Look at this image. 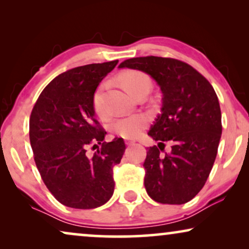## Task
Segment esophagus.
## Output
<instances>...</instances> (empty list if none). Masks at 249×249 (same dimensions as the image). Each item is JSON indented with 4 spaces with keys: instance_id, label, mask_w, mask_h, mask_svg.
Returning <instances> with one entry per match:
<instances>
[{
    "instance_id": "esophagus-1",
    "label": "esophagus",
    "mask_w": 249,
    "mask_h": 249,
    "mask_svg": "<svg viewBox=\"0 0 249 249\" xmlns=\"http://www.w3.org/2000/svg\"><path fill=\"white\" fill-rule=\"evenodd\" d=\"M125 144H127V145H131V144H134V142H135V141H131V139H125Z\"/></svg>"
}]
</instances>
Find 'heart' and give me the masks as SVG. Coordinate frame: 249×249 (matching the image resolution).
<instances>
[{"instance_id": "obj_1", "label": "heart", "mask_w": 249, "mask_h": 249, "mask_svg": "<svg viewBox=\"0 0 249 249\" xmlns=\"http://www.w3.org/2000/svg\"><path fill=\"white\" fill-rule=\"evenodd\" d=\"M120 83L131 95H136L138 90L144 87H151V81L149 78L142 71H127L120 76ZM104 84L98 86L95 90L93 96V107L96 114L101 118L107 117V112L104 110L103 105V94ZM149 119L145 114H131L121 117L112 124L111 128L115 134L121 136L124 138H136L148 124Z\"/></svg>"}]
</instances>
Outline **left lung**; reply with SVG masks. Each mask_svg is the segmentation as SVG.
I'll return each instance as SVG.
<instances>
[{
    "mask_svg": "<svg viewBox=\"0 0 249 249\" xmlns=\"http://www.w3.org/2000/svg\"><path fill=\"white\" fill-rule=\"evenodd\" d=\"M119 68L146 72L162 91V113L148 131L159 144L147 148L146 192L158 203L189 202L209 178L222 134L215 90L192 66L171 57H132ZM168 141L173 146L166 153Z\"/></svg>",
    "mask_w": 249,
    "mask_h": 249,
    "instance_id": "1",
    "label": "left lung"
}]
</instances>
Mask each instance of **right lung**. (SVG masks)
<instances>
[{"mask_svg":"<svg viewBox=\"0 0 249 249\" xmlns=\"http://www.w3.org/2000/svg\"><path fill=\"white\" fill-rule=\"evenodd\" d=\"M118 60L77 67L54 78L40 93L29 119L34 160L44 183L61 204L89 210L113 195V166L120 163L122 138L103 142L107 131L95 119L93 96ZM101 147L91 158L87 148Z\"/></svg>","mask_w":249,"mask_h":249,"instance_id":"1","label":"right lung"}]
</instances>
